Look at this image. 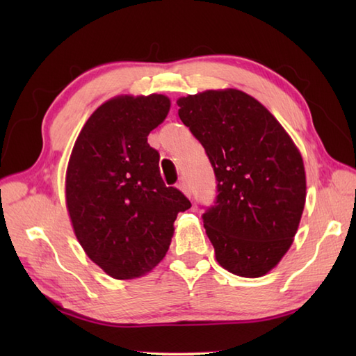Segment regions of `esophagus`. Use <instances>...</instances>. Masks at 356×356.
I'll return each mask as SVG.
<instances>
[{
  "instance_id": "esophagus-1",
  "label": "esophagus",
  "mask_w": 356,
  "mask_h": 356,
  "mask_svg": "<svg viewBox=\"0 0 356 356\" xmlns=\"http://www.w3.org/2000/svg\"><path fill=\"white\" fill-rule=\"evenodd\" d=\"M177 188L186 195V197H191V186H190V184H188V180L185 177L179 180Z\"/></svg>"
}]
</instances>
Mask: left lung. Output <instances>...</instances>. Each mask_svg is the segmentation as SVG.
I'll list each match as a JSON object with an SVG mask.
<instances>
[{
    "mask_svg": "<svg viewBox=\"0 0 356 356\" xmlns=\"http://www.w3.org/2000/svg\"><path fill=\"white\" fill-rule=\"evenodd\" d=\"M179 118L209 159L217 182L203 226L231 274L261 277L282 260L306 200L303 159L263 105L240 90L180 97Z\"/></svg>",
    "mask_w": 356,
    "mask_h": 356,
    "instance_id": "1",
    "label": "left lung"
}]
</instances>
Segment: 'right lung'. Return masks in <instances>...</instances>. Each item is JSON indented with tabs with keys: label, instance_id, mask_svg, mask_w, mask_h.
Segmentation results:
<instances>
[{
	"label": "right lung",
	"instance_id": "obj_1",
	"mask_svg": "<svg viewBox=\"0 0 356 356\" xmlns=\"http://www.w3.org/2000/svg\"><path fill=\"white\" fill-rule=\"evenodd\" d=\"M168 111L163 95L119 96L88 118L74 142L67 208L86 254L113 278L153 269L168 251L177 214L191 208L182 191L163 184L161 156L148 143Z\"/></svg>",
	"mask_w": 356,
	"mask_h": 356
}]
</instances>
